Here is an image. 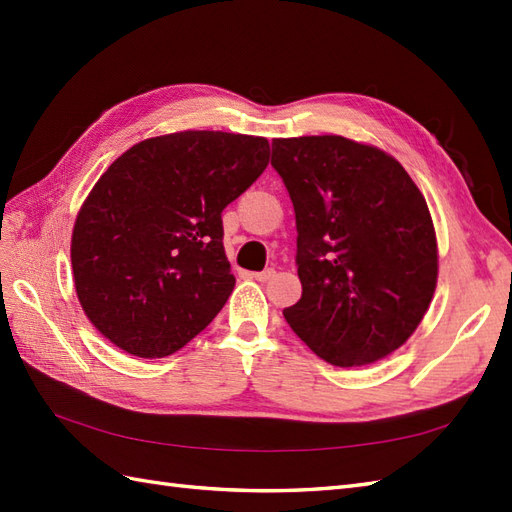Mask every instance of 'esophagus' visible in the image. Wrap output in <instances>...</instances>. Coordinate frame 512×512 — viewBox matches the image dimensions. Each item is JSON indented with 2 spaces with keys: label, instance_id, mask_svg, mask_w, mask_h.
<instances>
[{
  "label": "esophagus",
  "instance_id": "1",
  "mask_svg": "<svg viewBox=\"0 0 512 512\" xmlns=\"http://www.w3.org/2000/svg\"><path fill=\"white\" fill-rule=\"evenodd\" d=\"M273 277H275V268H266L262 273H253V279L257 281H270Z\"/></svg>",
  "mask_w": 512,
  "mask_h": 512
}]
</instances>
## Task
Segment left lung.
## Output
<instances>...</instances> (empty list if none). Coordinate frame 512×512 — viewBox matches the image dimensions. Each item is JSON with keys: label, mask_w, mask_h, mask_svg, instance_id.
I'll return each instance as SVG.
<instances>
[{"label": "left lung", "mask_w": 512, "mask_h": 512, "mask_svg": "<svg viewBox=\"0 0 512 512\" xmlns=\"http://www.w3.org/2000/svg\"><path fill=\"white\" fill-rule=\"evenodd\" d=\"M270 165L297 220L301 299L284 317L336 367L374 363L427 312L438 246L420 189L396 158L343 136L275 138Z\"/></svg>", "instance_id": "1"}]
</instances>
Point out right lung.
<instances>
[{
  "label": "right lung",
  "instance_id": "right-lung-1",
  "mask_svg": "<svg viewBox=\"0 0 512 512\" xmlns=\"http://www.w3.org/2000/svg\"><path fill=\"white\" fill-rule=\"evenodd\" d=\"M266 138L180 132L118 156L76 215L72 273L81 306L127 354L187 345L231 297L222 211L268 165Z\"/></svg>",
  "mask_w": 512,
  "mask_h": 512
}]
</instances>
